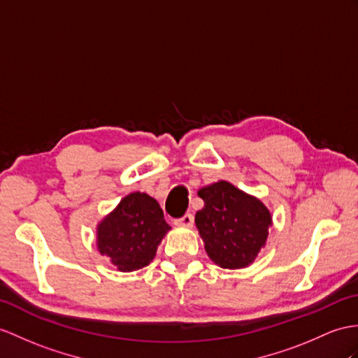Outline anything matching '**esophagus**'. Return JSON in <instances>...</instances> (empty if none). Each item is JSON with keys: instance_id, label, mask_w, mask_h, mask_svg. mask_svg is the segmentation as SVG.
Returning a JSON list of instances; mask_svg holds the SVG:
<instances>
[{"instance_id": "obj_1", "label": "esophagus", "mask_w": 358, "mask_h": 358, "mask_svg": "<svg viewBox=\"0 0 358 358\" xmlns=\"http://www.w3.org/2000/svg\"><path fill=\"white\" fill-rule=\"evenodd\" d=\"M194 223V217L193 214H184L182 217H179V219L174 220V224L178 226H184V228H191Z\"/></svg>"}]
</instances>
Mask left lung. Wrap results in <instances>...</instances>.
Returning a JSON list of instances; mask_svg holds the SVG:
<instances>
[{
  "instance_id": "left-lung-1",
  "label": "left lung",
  "mask_w": 358,
  "mask_h": 358,
  "mask_svg": "<svg viewBox=\"0 0 358 358\" xmlns=\"http://www.w3.org/2000/svg\"><path fill=\"white\" fill-rule=\"evenodd\" d=\"M197 196L205 205L194 222L209 259L229 270L254 263L273 224L268 208L228 180L202 187Z\"/></svg>"
}]
</instances>
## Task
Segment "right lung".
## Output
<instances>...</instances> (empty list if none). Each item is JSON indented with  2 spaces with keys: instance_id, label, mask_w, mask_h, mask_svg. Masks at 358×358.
I'll list each match as a JSON object with an SVG mask.
<instances>
[{
  "instance_id": "obj_1",
  "label": "right lung",
  "mask_w": 358,
  "mask_h": 358,
  "mask_svg": "<svg viewBox=\"0 0 358 358\" xmlns=\"http://www.w3.org/2000/svg\"><path fill=\"white\" fill-rule=\"evenodd\" d=\"M170 229L156 199L135 191L99 222L95 241L117 270L134 272L152 263Z\"/></svg>"
}]
</instances>
